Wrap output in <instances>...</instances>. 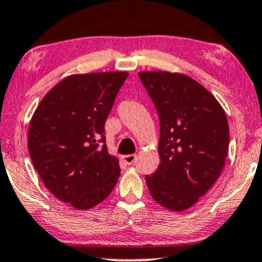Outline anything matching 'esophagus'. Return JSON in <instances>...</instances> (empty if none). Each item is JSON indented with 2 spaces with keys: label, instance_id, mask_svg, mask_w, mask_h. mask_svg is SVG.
<instances>
[{
  "label": "esophagus",
  "instance_id": "obj_1",
  "mask_svg": "<svg viewBox=\"0 0 262 262\" xmlns=\"http://www.w3.org/2000/svg\"><path fill=\"white\" fill-rule=\"evenodd\" d=\"M122 159H123V162L127 164V165H130V164H133L135 162V159H137V156H135V155L123 156V157H122Z\"/></svg>",
  "mask_w": 262,
  "mask_h": 262
}]
</instances>
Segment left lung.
<instances>
[{"label":"left lung","instance_id":"1","mask_svg":"<svg viewBox=\"0 0 262 262\" xmlns=\"http://www.w3.org/2000/svg\"><path fill=\"white\" fill-rule=\"evenodd\" d=\"M139 78L160 123V164L146 183L159 205L184 211L210 190L225 165L228 118L213 95L189 76L140 72Z\"/></svg>","mask_w":262,"mask_h":262}]
</instances>
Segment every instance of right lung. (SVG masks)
Returning a JSON list of instances; mask_svg holds the SVG:
<instances>
[{"mask_svg": "<svg viewBox=\"0 0 262 262\" xmlns=\"http://www.w3.org/2000/svg\"><path fill=\"white\" fill-rule=\"evenodd\" d=\"M125 72L71 75L49 91L34 111L29 152L45 187L76 210L109 196L120 177L107 153L104 125Z\"/></svg>", "mask_w": 262, "mask_h": 262, "instance_id": "1", "label": "right lung"}]
</instances>
